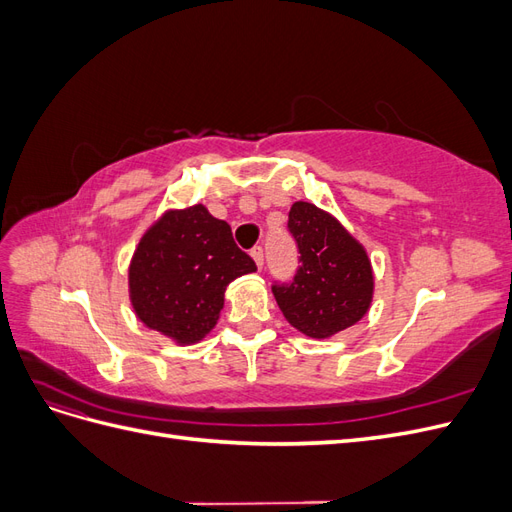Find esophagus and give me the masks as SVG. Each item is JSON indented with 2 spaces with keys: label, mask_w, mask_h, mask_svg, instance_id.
I'll list each match as a JSON object with an SVG mask.
<instances>
[{
  "label": "esophagus",
  "mask_w": 512,
  "mask_h": 512,
  "mask_svg": "<svg viewBox=\"0 0 512 512\" xmlns=\"http://www.w3.org/2000/svg\"><path fill=\"white\" fill-rule=\"evenodd\" d=\"M252 258L258 265V269H262V265H265V250H262V245H256L252 250Z\"/></svg>",
  "instance_id": "1"
}]
</instances>
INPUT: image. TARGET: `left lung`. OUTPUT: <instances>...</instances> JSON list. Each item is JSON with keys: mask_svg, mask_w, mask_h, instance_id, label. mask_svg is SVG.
<instances>
[{"mask_svg": "<svg viewBox=\"0 0 512 512\" xmlns=\"http://www.w3.org/2000/svg\"><path fill=\"white\" fill-rule=\"evenodd\" d=\"M288 232L297 243L299 267L290 282H273L275 301L294 329L331 337L359 322L374 292L363 245L333 215L312 203H294Z\"/></svg>", "mask_w": 512, "mask_h": 512, "instance_id": "8db88e82", "label": "left lung"}]
</instances>
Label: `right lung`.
<instances>
[{
	"label": "right lung",
	"instance_id": "1",
	"mask_svg": "<svg viewBox=\"0 0 512 512\" xmlns=\"http://www.w3.org/2000/svg\"><path fill=\"white\" fill-rule=\"evenodd\" d=\"M256 271L224 220L203 207L168 211L138 243L130 299L149 329L179 344L203 339L220 318L226 286Z\"/></svg>",
	"mask_w": 512,
	"mask_h": 512
}]
</instances>
